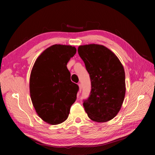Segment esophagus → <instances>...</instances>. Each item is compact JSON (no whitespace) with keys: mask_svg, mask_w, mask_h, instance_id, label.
Here are the masks:
<instances>
[{"mask_svg":"<svg viewBox=\"0 0 155 155\" xmlns=\"http://www.w3.org/2000/svg\"><path fill=\"white\" fill-rule=\"evenodd\" d=\"M78 86H79V92L80 93L81 92V89H82V86H81V84L79 83L78 84Z\"/></svg>","mask_w":155,"mask_h":155,"instance_id":"34e87169","label":"esophagus"}]
</instances>
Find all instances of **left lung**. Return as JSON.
Returning <instances> with one entry per match:
<instances>
[{
	"label": "left lung",
	"mask_w": 155,
	"mask_h": 155,
	"mask_svg": "<svg viewBox=\"0 0 155 155\" xmlns=\"http://www.w3.org/2000/svg\"><path fill=\"white\" fill-rule=\"evenodd\" d=\"M78 51L91 81L90 96L83 103L88 118L98 123L113 119L120 110L125 95L122 64L104 45H81Z\"/></svg>",
	"instance_id": "8db88e82"
}]
</instances>
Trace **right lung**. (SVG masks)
<instances>
[{
    "mask_svg": "<svg viewBox=\"0 0 155 155\" xmlns=\"http://www.w3.org/2000/svg\"><path fill=\"white\" fill-rule=\"evenodd\" d=\"M76 48L54 45L37 58L30 78V94L37 114L51 125L63 123L76 100L78 85L70 80L67 67Z\"/></svg>",
    "mask_w": 155,
    "mask_h": 155,
    "instance_id": "1",
    "label": "right lung"
}]
</instances>
